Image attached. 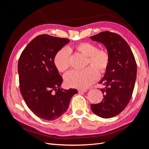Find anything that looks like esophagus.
<instances>
[{
	"label": "esophagus",
	"instance_id": "34e87169",
	"mask_svg": "<svg viewBox=\"0 0 149 149\" xmlns=\"http://www.w3.org/2000/svg\"><path fill=\"white\" fill-rule=\"evenodd\" d=\"M86 91H87V90H86V89H78L79 93H84V92H86Z\"/></svg>",
	"mask_w": 149,
	"mask_h": 149
}]
</instances>
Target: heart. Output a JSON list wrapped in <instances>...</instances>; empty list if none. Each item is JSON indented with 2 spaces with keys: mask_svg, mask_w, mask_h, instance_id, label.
Returning <instances> with one entry per match:
<instances>
[{
  "mask_svg": "<svg viewBox=\"0 0 149 149\" xmlns=\"http://www.w3.org/2000/svg\"><path fill=\"white\" fill-rule=\"evenodd\" d=\"M74 49L87 57V67L81 71L72 70L65 76V81L69 87L86 89L98 79V73H104L110 63V55L105 49H98L95 44L81 42L75 45ZM70 52L64 47L58 51L54 58L57 70L64 72L69 68Z\"/></svg>",
  "mask_w": 149,
  "mask_h": 149,
  "instance_id": "obj_1",
  "label": "heart"
}]
</instances>
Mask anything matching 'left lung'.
Returning a JSON list of instances; mask_svg holds the SVG:
<instances>
[{"mask_svg": "<svg viewBox=\"0 0 149 149\" xmlns=\"http://www.w3.org/2000/svg\"><path fill=\"white\" fill-rule=\"evenodd\" d=\"M102 43L110 55V63L100 83L103 100L91 104L96 115L108 119L118 115L131 99L137 76V64L132 52L125 40L118 34L106 31L90 37Z\"/></svg>", "mask_w": 149, "mask_h": 149, "instance_id": "1", "label": "left lung"}]
</instances>
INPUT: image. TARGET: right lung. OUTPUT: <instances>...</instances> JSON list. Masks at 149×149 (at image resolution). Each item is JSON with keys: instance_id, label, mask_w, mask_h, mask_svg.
<instances>
[{"instance_id": "add662e5", "label": "right lung", "mask_w": 149, "mask_h": 149, "mask_svg": "<svg viewBox=\"0 0 149 149\" xmlns=\"http://www.w3.org/2000/svg\"><path fill=\"white\" fill-rule=\"evenodd\" d=\"M69 42L67 38L38 35L24 49L18 63L22 96L29 109L46 120L63 115L78 93L60 88L63 78L54 63L56 53Z\"/></svg>"}]
</instances>
